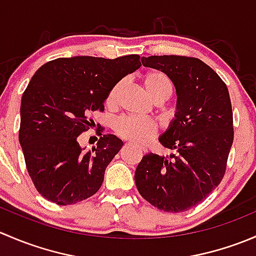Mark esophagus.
Wrapping results in <instances>:
<instances>
[{
  "label": "esophagus",
  "mask_w": 256,
  "mask_h": 256,
  "mask_svg": "<svg viewBox=\"0 0 256 256\" xmlns=\"http://www.w3.org/2000/svg\"><path fill=\"white\" fill-rule=\"evenodd\" d=\"M128 146H130V144H125V147H128ZM142 151H144V148H142Z\"/></svg>",
  "instance_id": "obj_1"
}]
</instances>
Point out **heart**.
I'll use <instances>...</instances> for the list:
<instances>
[{"label":"heart","instance_id":"obj_1","mask_svg":"<svg viewBox=\"0 0 256 256\" xmlns=\"http://www.w3.org/2000/svg\"><path fill=\"white\" fill-rule=\"evenodd\" d=\"M142 85L150 96L157 102L168 99L174 92V82L164 73L160 70L146 72L141 78ZM122 82H118L110 89L106 96V106L115 108L118 102ZM116 135L122 140L136 144L148 142L157 134V125L154 121L140 118H122L118 120L114 126Z\"/></svg>","mask_w":256,"mask_h":256}]
</instances>
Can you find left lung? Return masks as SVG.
<instances>
[{
  "mask_svg": "<svg viewBox=\"0 0 256 256\" xmlns=\"http://www.w3.org/2000/svg\"><path fill=\"white\" fill-rule=\"evenodd\" d=\"M142 64L168 76L177 92L176 118L160 136L168 156L148 154L135 172L138 192L154 207L184 212L218 187L233 144V112L228 88L200 59L151 56Z\"/></svg>",
  "mask_w": 256,
  "mask_h": 256,
  "instance_id": "left-lung-1",
  "label": "left lung"
}]
</instances>
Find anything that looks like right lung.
<instances>
[{"instance_id":"right-lung-1","label":"right lung","mask_w":256,"mask_h":256,"mask_svg":"<svg viewBox=\"0 0 256 256\" xmlns=\"http://www.w3.org/2000/svg\"><path fill=\"white\" fill-rule=\"evenodd\" d=\"M141 66L140 56L115 59L80 56L43 64L30 79L20 102V144L36 190L59 206L92 197L108 164L122 147L98 124L96 147L84 152L79 135L95 125L110 89Z\"/></svg>"}]
</instances>
